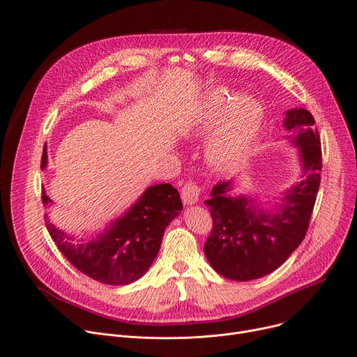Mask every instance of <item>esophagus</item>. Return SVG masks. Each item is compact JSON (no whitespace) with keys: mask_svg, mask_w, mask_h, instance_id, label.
Returning a JSON list of instances; mask_svg holds the SVG:
<instances>
[{"mask_svg":"<svg viewBox=\"0 0 357 357\" xmlns=\"http://www.w3.org/2000/svg\"><path fill=\"white\" fill-rule=\"evenodd\" d=\"M199 197H201V188L197 186L195 183L189 182V183H186V185L182 188L181 198H182L183 205L190 206V205L198 204Z\"/></svg>","mask_w":357,"mask_h":357,"instance_id":"esophagus-1","label":"esophagus"}]
</instances>
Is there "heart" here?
Returning a JSON list of instances; mask_svg holds the SVG:
<instances>
[{
  "label": "heart",
  "instance_id": "heart-1",
  "mask_svg": "<svg viewBox=\"0 0 357 357\" xmlns=\"http://www.w3.org/2000/svg\"><path fill=\"white\" fill-rule=\"evenodd\" d=\"M228 89L213 88L190 107L181 122V134L199 138L211 132L205 153L219 171H229L248 153L261 126L262 109L250 98H239Z\"/></svg>",
  "mask_w": 357,
  "mask_h": 357
}]
</instances>
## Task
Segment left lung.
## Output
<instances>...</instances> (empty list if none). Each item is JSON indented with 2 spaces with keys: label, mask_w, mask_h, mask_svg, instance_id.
<instances>
[{
  "label": "left lung",
  "mask_w": 357,
  "mask_h": 357,
  "mask_svg": "<svg viewBox=\"0 0 357 357\" xmlns=\"http://www.w3.org/2000/svg\"><path fill=\"white\" fill-rule=\"evenodd\" d=\"M312 114L286 109L284 138L298 151L299 178L286 188L278 202L257 195L234 193L236 181L218 183L205 201L213 220L204 246L215 272L226 279L248 282L264 278L284 264L302 243L320 185L321 149Z\"/></svg>",
  "instance_id": "8db88e82"
}]
</instances>
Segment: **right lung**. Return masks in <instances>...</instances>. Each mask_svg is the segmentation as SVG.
<instances>
[{
    "instance_id": "1",
    "label": "right lung",
    "mask_w": 357,
    "mask_h": 357,
    "mask_svg": "<svg viewBox=\"0 0 357 357\" xmlns=\"http://www.w3.org/2000/svg\"><path fill=\"white\" fill-rule=\"evenodd\" d=\"M48 165L47 146L43 152L41 169ZM45 208L54 205L43 189ZM178 189L171 183L148 186L142 195L119 218L89 238L68 235L50 220L47 228L68 261L84 275L104 284L123 286L142 278L156 257L167 226L182 212Z\"/></svg>"
}]
</instances>
